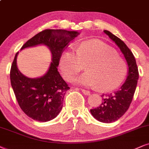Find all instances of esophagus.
<instances>
[{"instance_id": "obj_1", "label": "esophagus", "mask_w": 149, "mask_h": 149, "mask_svg": "<svg viewBox=\"0 0 149 149\" xmlns=\"http://www.w3.org/2000/svg\"><path fill=\"white\" fill-rule=\"evenodd\" d=\"M81 91H82V93H83L85 95H89L90 94H91V93H90V91H86V90L82 89V90H81Z\"/></svg>"}]
</instances>
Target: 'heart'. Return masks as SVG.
<instances>
[{"label": "heart", "mask_w": 149, "mask_h": 149, "mask_svg": "<svg viewBox=\"0 0 149 149\" xmlns=\"http://www.w3.org/2000/svg\"><path fill=\"white\" fill-rule=\"evenodd\" d=\"M86 65V72L74 79L79 85L98 87L102 91H111L118 88L128 72L126 62L117 56L109 45L100 41H86L76 49L62 53L59 65L63 77L71 80Z\"/></svg>", "instance_id": "heart-1"}]
</instances>
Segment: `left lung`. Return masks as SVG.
Segmentation results:
<instances>
[{"label":"left lung","mask_w":149,"mask_h":149,"mask_svg":"<svg viewBox=\"0 0 149 149\" xmlns=\"http://www.w3.org/2000/svg\"><path fill=\"white\" fill-rule=\"evenodd\" d=\"M120 49L128 68L126 80L118 91L102 95L103 102L98 107L91 110L95 119L103 123H112L119 119L128 109L133 100L139 79L138 68L134 55L120 38L108 30H104Z\"/></svg>","instance_id":"8db88e82"}]
</instances>
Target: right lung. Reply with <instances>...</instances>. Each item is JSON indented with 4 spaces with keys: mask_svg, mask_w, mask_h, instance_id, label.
Wrapping results in <instances>:
<instances>
[{
    "mask_svg": "<svg viewBox=\"0 0 149 149\" xmlns=\"http://www.w3.org/2000/svg\"><path fill=\"white\" fill-rule=\"evenodd\" d=\"M79 32L65 30H45L38 33L22 46L27 47L44 45L52 54L48 70L43 76L29 78L17 67L16 53L10 70L11 85L16 98L24 113L38 122H48L55 118L63 107L64 95L70 87L58 72L62 52Z\"/></svg>",
    "mask_w": 149,
    "mask_h": 149,
    "instance_id": "add662e5",
    "label": "right lung"
}]
</instances>
